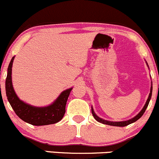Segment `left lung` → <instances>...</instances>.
Instances as JSON below:
<instances>
[{
  "instance_id": "left-lung-1",
  "label": "left lung",
  "mask_w": 159,
  "mask_h": 159,
  "mask_svg": "<svg viewBox=\"0 0 159 159\" xmlns=\"http://www.w3.org/2000/svg\"><path fill=\"white\" fill-rule=\"evenodd\" d=\"M145 62H146V61H145ZM146 64H147V66H148V63H147V62H146ZM148 68H149V67H148ZM152 82L151 88H150V93H149V95H148V99H147V101H146V102H145L144 107L142 108V110H141L140 112H139V113L135 116V117H133L132 119H129V120L121 121V122H112V121L106 120V119H102V118L99 117V116H98L96 113H95L94 109H93V106H92V109H92V113H93V117L95 118V119H96V121H98V122H101V123H102V124H106V125H112V126H119V127L126 126V125H129V124L133 123V122H136L138 119H139L140 118L142 117V115L144 114V112H145V110H146L147 107H148V103H149V101H150V99H151V98H152Z\"/></svg>"
}]
</instances>
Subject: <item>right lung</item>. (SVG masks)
Listing matches in <instances>:
<instances>
[{"instance_id":"obj_1","label":"right lung","mask_w":159,"mask_h":159,"mask_svg":"<svg viewBox=\"0 0 159 159\" xmlns=\"http://www.w3.org/2000/svg\"><path fill=\"white\" fill-rule=\"evenodd\" d=\"M14 57L11 59L7 68L5 90L8 102L20 119L33 125H46L54 124L63 119L66 112V104L73 88L66 89L60 94L54 102L49 106L38 107L19 99L12 84V66Z\"/></svg>"}]
</instances>
